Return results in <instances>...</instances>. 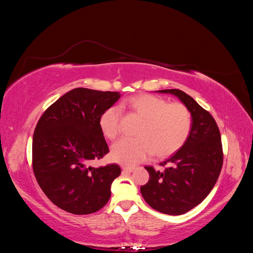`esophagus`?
<instances>
[{
    "label": "esophagus",
    "mask_w": 253,
    "mask_h": 253,
    "mask_svg": "<svg viewBox=\"0 0 253 253\" xmlns=\"http://www.w3.org/2000/svg\"><path fill=\"white\" fill-rule=\"evenodd\" d=\"M122 170H124V172L131 173L135 170V168H133V167H124V168H122Z\"/></svg>",
    "instance_id": "34e87169"
}]
</instances>
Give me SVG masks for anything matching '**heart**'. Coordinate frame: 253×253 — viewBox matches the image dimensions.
I'll return each instance as SVG.
<instances>
[{"mask_svg": "<svg viewBox=\"0 0 253 253\" xmlns=\"http://www.w3.org/2000/svg\"><path fill=\"white\" fill-rule=\"evenodd\" d=\"M142 118L134 138H121L112 147L111 157L124 166H135L153 153L166 157L177 152L189 138L192 128V115L185 104L169 103L166 99L143 94L131 97L121 103ZM120 109L105 110L99 125L109 139H114L120 131Z\"/></svg>", "mask_w": 253, "mask_h": 253, "instance_id": "b5f03b06", "label": "heart"}]
</instances>
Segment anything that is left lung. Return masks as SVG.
Wrapping results in <instances>:
<instances>
[{
    "instance_id": "1",
    "label": "left lung",
    "mask_w": 253,
    "mask_h": 253,
    "mask_svg": "<svg viewBox=\"0 0 253 253\" xmlns=\"http://www.w3.org/2000/svg\"><path fill=\"white\" fill-rule=\"evenodd\" d=\"M178 97L192 115V128L186 143L159 166H145L148 183L140 187L144 201L153 209L180 215L201 204L211 192L223 167V145L216 121L194 99L180 89H162Z\"/></svg>"
}]
</instances>
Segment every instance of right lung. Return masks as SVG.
Masks as SVG:
<instances>
[{"label":"right lung","instance_id":"add662e5","mask_svg":"<svg viewBox=\"0 0 253 253\" xmlns=\"http://www.w3.org/2000/svg\"><path fill=\"white\" fill-rule=\"evenodd\" d=\"M120 98L117 91L74 88L43 113L33 137V170L51 203L73 214L100 210L121 173L116 164L94 168L109 153L99 120Z\"/></svg>","mask_w":253,"mask_h":253}]
</instances>
